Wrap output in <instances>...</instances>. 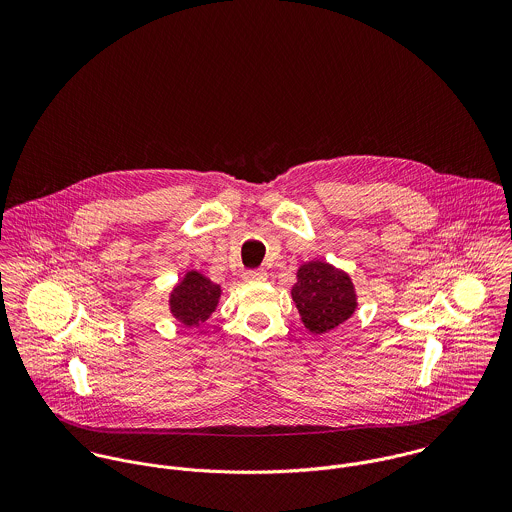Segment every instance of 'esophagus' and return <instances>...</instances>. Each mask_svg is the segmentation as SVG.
I'll return each instance as SVG.
<instances>
[{
  "label": "esophagus",
  "mask_w": 512,
  "mask_h": 512,
  "mask_svg": "<svg viewBox=\"0 0 512 512\" xmlns=\"http://www.w3.org/2000/svg\"><path fill=\"white\" fill-rule=\"evenodd\" d=\"M266 270H246L244 274H242V278L246 280V282H260V280H266Z\"/></svg>",
  "instance_id": "1"
}]
</instances>
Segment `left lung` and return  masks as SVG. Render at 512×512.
<instances>
[{"label":"left lung","mask_w":512,"mask_h":512,"mask_svg":"<svg viewBox=\"0 0 512 512\" xmlns=\"http://www.w3.org/2000/svg\"><path fill=\"white\" fill-rule=\"evenodd\" d=\"M292 297L301 321L315 335L339 327L357 305L351 278L325 262H309L299 268Z\"/></svg>","instance_id":"obj_1"}]
</instances>
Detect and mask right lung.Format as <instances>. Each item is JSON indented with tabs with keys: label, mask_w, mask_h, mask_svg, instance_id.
Masks as SVG:
<instances>
[{
	"label": "right lung",
	"mask_w": 512,
	"mask_h": 512,
	"mask_svg": "<svg viewBox=\"0 0 512 512\" xmlns=\"http://www.w3.org/2000/svg\"><path fill=\"white\" fill-rule=\"evenodd\" d=\"M220 288L197 272H189L171 293V313L185 325H199L219 303Z\"/></svg>",
	"instance_id": "add662e5"
}]
</instances>
